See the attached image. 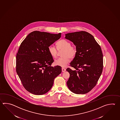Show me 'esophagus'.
<instances>
[{"mask_svg":"<svg viewBox=\"0 0 120 120\" xmlns=\"http://www.w3.org/2000/svg\"><path fill=\"white\" fill-rule=\"evenodd\" d=\"M66 71V69H65L64 68H62V72H65Z\"/></svg>","mask_w":120,"mask_h":120,"instance_id":"esophagus-1","label":"esophagus"}]
</instances>
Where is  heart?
<instances>
[{
  "mask_svg": "<svg viewBox=\"0 0 120 120\" xmlns=\"http://www.w3.org/2000/svg\"><path fill=\"white\" fill-rule=\"evenodd\" d=\"M56 48L53 45L49 46V52L51 56L53 58H56L58 51L63 50L61 53L62 57L56 59L54 64L57 66L65 67L70 61V58L73 59L76 56L77 49L75 47L71 45V44L65 39H62L58 41L56 43Z\"/></svg>",
  "mask_w": 120,
  "mask_h": 120,
  "instance_id": "heart-1",
  "label": "heart"
}]
</instances>
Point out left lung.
I'll list each match as a JSON object with an SVG mask.
<instances>
[{"label": "left lung", "mask_w": 120, "mask_h": 120, "mask_svg": "<svg viewBox=\"0 0 120 120\" xmlns=\"http://www.w3.org/2000/svg\"><path fill=\"white\" fill-rule=\"evenodd\" d=\"M65 38L76 46L77 54L68 68L67 82L69 89L75 94H85L96 85L103 69V54L100 45L90 33L85 31L66 34Z\"/></svg>", "instance_id": "left-lung-1"}]
</instances>
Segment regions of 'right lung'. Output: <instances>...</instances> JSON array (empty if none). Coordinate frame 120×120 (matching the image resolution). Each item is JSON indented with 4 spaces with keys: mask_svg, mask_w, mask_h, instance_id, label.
I'll return each instance as SVG.
<instances>
[{
    "mask_svg": "<svg viewBox=\"0 0 120 120\" xmlns=\"http://www.w3.org/2000/svg\"><path fill=\"white\" fill-rule=\"evenodd\" d=\"M61 35L34 31L20 44L16 70L23 87L32 94H46L51 89L54 79L61 73V66H51L54 60L49 52V46Z\"/></svg>",
    "mask_w": 120,
    "mask_h": 120,
    "instance_id": "add662e5",
    "label": "right lung"
}]
</instances>
